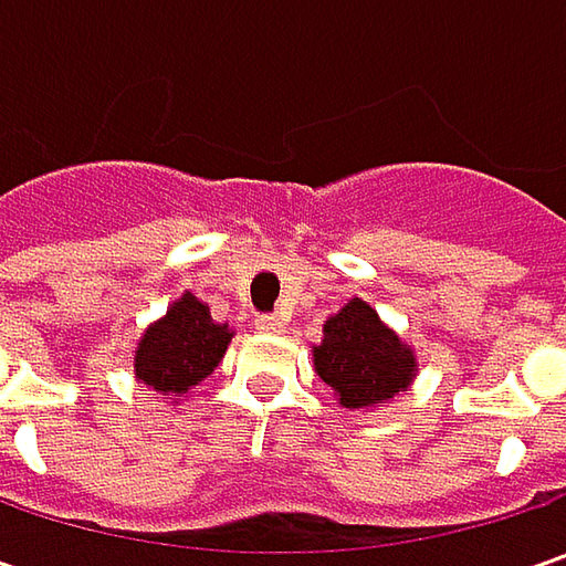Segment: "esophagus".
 I'll use <instances>...</instances> for the list:
<instances>
[{
    "label": "esophagus",
    "instance_id": "34e87169",
    "mask_svg": "<svg viewBox=\"0 0 566 566\" xmlns=\"http://www.w3.org/2000/svg\"><path fill=\"white\" fill-rule=\"evenodd\" d=\"M254 327H258L261 334H283V331H286L283 317H276V315H261L258 321H254Z\"/></svg>",
    "mask_w": 566,
    "mask_h": 566
}]
</instances>
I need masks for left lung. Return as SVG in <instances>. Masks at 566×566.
Returning <instances> with one entry per match:
<instances>
[{"mask_svg":"<svg viewBox=\"0 0 566 566\" xmlns=\"http://www.w3.org/2000/svg\"><path fill=\"white\" fill-rule=\"evenodd\" d=\"M312 356L317 378L339 406L359 412L400 397L419 375L412 346L359 295L324 321V337L312 346Z\"/></svg>","mask_w":566,"mask_h":566,"instance_id":"1","label":"left lung"}]
</instances>
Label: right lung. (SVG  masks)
I'll return each instance as SVG.
<instances>
[{
    "label": "right lung",
    "mask_w": 566,
    "mask_h": 566,
    "mask_svg": "<svg viewBox=\"0 0 566 566\" xmlns=\"http://www.w3.org/2000/svg\"><path fill=\"white\" fill-rule=\"evenodd\" d=\"M232 327L210 317L198 295L182 293L157 317L135 346V378L154 400L179 402L223 361Z\"/></svg>",
    "instance_id": "1"
}]
</instances>
